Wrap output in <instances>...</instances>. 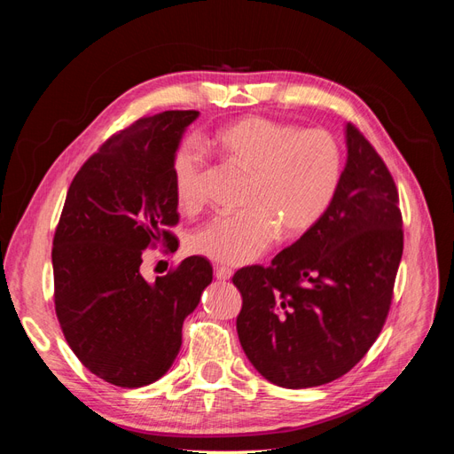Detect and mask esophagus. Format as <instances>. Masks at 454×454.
<instances>
[{
    "mask_svg": "<svg viewBox=\"0 0 454 454\" xmlns=\"http://www.w3.org/2000/svg\"><path fill=\"white\" fill-rule=\"evenodd\" d=\"M214 277L217 278V280H229L231 277H232V270L229 269V267H225V265H215L214 267Z\"/></svg>",
    "mask_w": 454,
    "mask_h": 454,
    "instance_id": "obj_1",
    "label": "esophagus"
}]
</instances>
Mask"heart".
Instances as JSON below:
<instances>
[{"label": "heart", "mask_w": 454, "mask_h": 454, "mask_svg": "<svg viewBox=\"0 0 454 454\" xmlns=\"http://www.w3.org/2000/svg\"><path fill=\"white\" fill-rule=\"evenodd\" d=\"M210 147L248 174L237 214L215 215L191 237V250L219 263L244 265L282 235H305L332 206L342 174V151L325 129H301L261 115L219 129ZM180 208L195 214L204 202V153L185 144L172 162Z\"/></svg>", "instance_id": "heart-1"}]
</instances>
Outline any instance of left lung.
<instances>
[{
  "mask_svg": "<svg viewBox=\"0 0 454 454\" xmlns=\"http://www.w3.org/2000/svg\"><path fill=\"white\" fill-rule=\"evenodd\" d=\"M348 159L324 217L269 267H242L240 345L282 388L332 382L373 347L394 297L403 219L387 164L362 130L347 125Z\"/></svg>",
  "mask_w": 454,
  "mask_h": 454,
  "instance_id": "left-lung-1",
  "label": "left lung"
}]
</instances>
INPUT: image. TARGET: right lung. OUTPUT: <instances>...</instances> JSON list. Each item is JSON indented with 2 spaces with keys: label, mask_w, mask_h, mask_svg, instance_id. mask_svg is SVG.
<instances>
[{
  "label": "right lung",
  "mask_w": 454,
  "mask_h": 454,
  "mask_svg": "<svg viewBox=\"0 0 454 454\" xmlns=\"http://www.w3.org/2000/svg\"><path fill=\"white\" fill-rule=\"evenodd\" d=\"M195 109L142 117L115 132L79 168L52 239L54 310L67 345L90 373L121 388L160 379L182 347L184 320L212 282L191 255L155 282L145 250H177L172 162Z\"/></svg>",
  "instance_id": "add662e5"
}]
</instances>
